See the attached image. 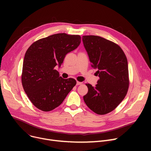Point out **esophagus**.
<instances>
[{
    "mask_svg": "<svg viewBox=\"0 0 151 151\" xmlns=\"http://www.w3.org/2000/svg\"><path fill=\"white\" fill-rule=\"evenodd\" d=\"M82 84V83L81 82H79V81H77L76 82V85H80V84Z\"/></svg>",
    "mask_w": 151,
    "mask_h": 151,
    "instance_id": "esophagus-1",
    "label": "esophagus"
}]
</instances>
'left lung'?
Here are the masks:
<instances>
[{
  "instance_id": "left-lung-1",
  "label": "left lung",
  "mask_w": 151,
  "mask_h": 151,
  "mask_svg": "<svg viewBox=\"0 0 151 151\" xmlns=\"http://www.w3.org/2000/svg\"><path fill=\"white\" fill-rule=\"evenodd\" d=\"M82 38L91 66L98 70L100 78L95 87L86 84L88 92L83 99L92 111L105 114L119 105L127 93V59L121 47L108 40L96 35H84Z\"/></svg>"
}]
</instances>
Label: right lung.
<instances>
[{"label":"right lung","instance_id":"1","mask_svg":"<svg viewBox=\"0 0 151 151\" xmlns=\"http://www.w3.org/2000/svg\"><path fill=\"white\" fill-rule=\"evenodd\" d=\"M81 43L78 35L54 34L40 39L27 49L23 61L21 81L33 105L43 111L59 106L76 85L73 78L63 79L54 69L67 53Z\"/></svg>","mask_w":151,"mask_h":151}]
</instances>
